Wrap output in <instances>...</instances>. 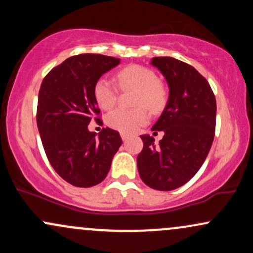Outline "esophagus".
Instances as JSON below:
<instances>
[{
	"mask_svg": "<svg viewBox=\"0 0 253 253\" xmlns=\"http://www.w3.org/2000/svg\"><path fill=\"white\" fill-rule=\"evenodd\" d=\"M120 135H121V139H123L124 141H126L127 139L129 138V135H128V134H126V133H120Z\"/></svg>",
	"mask_w": 253,
	"mask_h": 253,
	"instance_id": "obj_1",
	"label": "esophagus"
}]
</instances>
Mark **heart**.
I'll return each instance as SVG.
<instances>
[{
    "label": "heart",
    "instance_id": "1",
    "mask_svg": "<svg viewBox=\"0 0 253 253\" xmlns=\"http://www.w3.org/2000/svg\"><path fill=\"white\" fill-rule=\"evenodd\" d=\"M118 85L123 90L135 89L133 104L135 108H117L108 113L106 123L112 128L123 133H133L149 121V113L158 114L168 102V90L156 72L143 65H128L115 75ZM94 98L102 109H110L118 100V88L109 78L101 77L95 82Z\"/></svg>",
    "mask_w": 253,
    "mask_h": 253
}]
</instances>
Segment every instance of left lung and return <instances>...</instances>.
I'll return each instance as SVG.
<instances>
[{
    "label": "left lung",
    "instance_id": "left-lung-1",
    "mask_svg": "<svg viewBox=\"0 0 253 253\" xmlns=\"http://www.w3.org/2000/svg\"><path fill=\"white\" fill-rule=\"evenodd\" d=\"M151 64L163 74L169 100L155 134L159 144L141 135L144 147L136 158L140 178L156 190H173L190 181L207 158L215 133L216 101L210 83L195 68L172 57H155Z\"/></svg>",
    "mask_w": 253,
    "mask_h": 253
}]
</instances>
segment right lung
<instances>
[{
  "label": "right lung",
  "instance_id": "add662e5",
  "mask_svg": "<svg viewBox=\"0 0 253 253\" xmlns=\"http://www.w3.org/2000/svg\"><path fill=\"white\" fill-rule=\"evenodd\" d=\"M119 63L103 54H78L52 69L40 85L37 124L43 150L58 175L75 187L102 182L123 144L118 130L107 127L96 136L88 129L100 115L94 84Z\"/></svg>",
  "mask_w": 253,
  "mask_h": 253
}]
</instances>
